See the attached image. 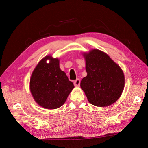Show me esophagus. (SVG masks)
<instances>
[{
	"mask_svg": "<svg viewBox=\"0 0 148 148\" xmlns=\"http://www.w3.org/2000/svg\"><path fill=\"white\" fill-rule=\"evenodd\" d=\"M74 85L75 86H79V84H80V79H77L74 82Z\"/></svg>",
	"mask_w": 148,
	"mask_h": 148,
	"instance_id": "34e87169",
	"label": "esophagus"
}]
</instances>
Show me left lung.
Listing matches in <instances>:
<instances>
[{"label":"left lung","mask_w":148,"mask_h":148,"mask_svg":"<svg viewBox=\"0 0 148 148\" xmlns=\"http://www.w3.org/2000/svg\"><path fill=\"white\" fill-rule=\"evenodd\" d=\"M87 76L80 86L88 101L97 107L114 104L120 97L125 85L122 70L110 57L98 49L84 53Z\"/></svg>","instance_id":"8db88e82"}]
</instances>
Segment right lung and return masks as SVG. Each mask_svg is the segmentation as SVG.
<instances>
[{
  "instance_id": "obj_1",
  "label": "right lung",
  "mask_w": 148,
  "mask_h": 148,
  "mask_svg": "<svg viewBox=\"0 0 148 148\" xmlns=\"http://www.w3.org/2000/svg\"><path fill=\"white\" fill-rule=\"evenodd\" d=\"M50 60L49 63L46 61ZM30 91L35 101L47 109L63 105L74 88L64 71L59 67V60L47 56L39 62L31 75Z\"/></svg>"
}]
</instances>
